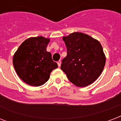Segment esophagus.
Here are the masks:
<instances>
[{
	"label": "esophagus",
	"mask_w": 121,
	"mask_h": 121,
	"mask_svg": "<svg viewBox=\"0 0 121 121\" xmlns=\"http://www.w3.org/2000/svg\"><path fill=\"white\" fill-rule=\"evenodd\" d=\"M58 63V67H60L61 63V61H58V63Z\"/></svg>",
	"instance_id": "1"
}]
</instances>
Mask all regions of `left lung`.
<instances>
[{
  "instance_id": "8db88e82",
  "label": "left lung",
  "mask_w": 121,
  "mask_h": 121,
  "mask_svg": "<svg viewBox=\"0 0 121 121\" xmlns=\"http://www.w3.org/2000/svg\"><path fill=\"white\" fill-rule=\"evenodd\" d=\"M67 49L61 69L71 82L84 87L94 82L104 70L106 58L101 44L91 36L73 32L63 37Z\"/></svg>"
}]
</instances>
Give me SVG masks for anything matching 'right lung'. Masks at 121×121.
<instances>
[{
	"label": "right lung",
	"instance_id": "obj_1",
	"mask_svg": "<svg viewBox=\"0 0 121 121\" xmlns=\"http://www.w3.org/2000/svg\"><path fill=\"white\" fill-rule=\"evenodd\" d=\"M49 39L40 36L25 40L14 54L13 65L17 75L27 84L40 86L48 81L58 68L51 52L46 51Z\"/></svg>",
	"mask_w": 121,
	"mask_h": 121
}]
</instances>
